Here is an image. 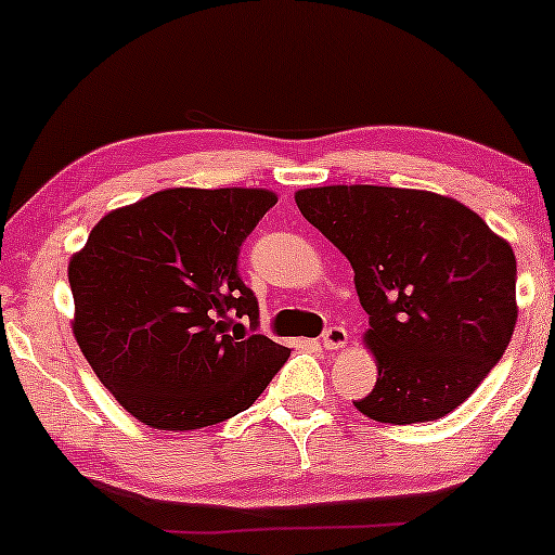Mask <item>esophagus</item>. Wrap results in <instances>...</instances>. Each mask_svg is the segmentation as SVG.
Masks as SVG:
<instances>
[{
  "mask_svg": "<svg viewBox=\"0 0 555 555\" xmlns=\"http://www.w3.org/2000/svg\"><path fill=\"white\" fill-rule=\"evenodd\" d=\"M346 344H348V331L344 325H331V328H325L323 346L328 348V351H338V348H344Z\"/></svg>",
  "mask_w": 555,
  "mask_h": 555,
  "instance_id": "esophagus-1",
  "label": "esophagus"
}]
</instances>
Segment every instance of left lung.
Here are the masks:
<instances>
[{"mask_svg":"<svg viewBox=\"0 0 555 555\" xmlns=\"http://www.w3.org/2000/svg\"><path fill=\"white\" fill-rule=\"evenodd\" d=\"M295 204L353 268L378 378L353 406L386 424L435 422L511 344L515 255L450 196L397 186L300 189Z\"/></svg>","mask_w":555,"mask_h":555,"instance_id":"obj_1","label":"left lung"}]
</instances>
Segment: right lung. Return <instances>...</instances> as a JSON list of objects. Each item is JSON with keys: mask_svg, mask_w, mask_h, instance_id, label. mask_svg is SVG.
Here are the masks:
<instances>
[{"mask_svg": "<svg viewBox=\"0 0 555 555\" xmlns=\"http://www.w3.org/2000/svg\"><path fill=\"white\" fill-rule=\"evenodd\" d=\"M278 196L268 189H164L111 211L73 255V333L95 376L154 429L245 412L287 361L257 333L240 247Z\"/></svg>", "mask_w": 555, "mask_h": 555, "instance_id": "add662e5", "label": "right lung"}]
</instances>
